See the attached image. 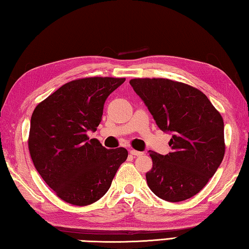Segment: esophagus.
I'll return each instance as SVG.
<instances>
[{"instance_id":"obj_1","label":"esophagus","mask_w":249,"mask_h":249,"mask_svg":"<svg viewBox=\"0 0 249 249\" xmlns=\"http://www.w3.org/2000/svg\"><path fill=\"white\" fill-rule=\"evenodd\" d=\"M129 153H130V155L134 156V157H138V156L144 155V153H142V151H137V150H134V149H130Z\"/></svg>"}]
</instances>
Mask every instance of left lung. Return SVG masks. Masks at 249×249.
Returning <instances> with one entry per match:
<instances>
[{
  "label": "left lung",
  "instance_id": "8db88e82",
  "mask_svg": "<svg viewBox=\"0 0 249 249\" xmlns=\"http://www.w3.org/2000/svg\"><path fill=\"white\" fill-rule=\"evenodd\" d=\"M156 124L171 134L172 151H149L153 168L147 184L160 199L180 202L200 192L220 167L225 153L224 122L206 95L169 79H132Z\"/></svg>",
  "mask_w": 249,
  "mask_h": 249
}]
</instances>
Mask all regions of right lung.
<instances>
[{
	"instance_id": "add662e5",
	"label": "right lung",
	"mask_w": 249,
	"mask_h": 249,
	"mask_svg": "<svg viewBox=\"0 0 249 249\" xmlns=\"http://www.w3.org/2000/svg\"><path fill=\"white\" fill-rule=\"evenodd\" d=\"M124 78H84L64 84L35 107L28 148L36 170L67 203L89 205L111 187L127 158L123 147L107 149L87 133L102 121L107 96Z\"/></svg>"
}]
</instances>
